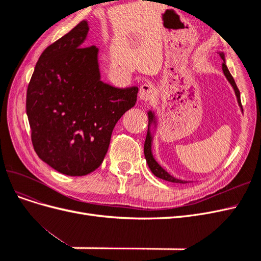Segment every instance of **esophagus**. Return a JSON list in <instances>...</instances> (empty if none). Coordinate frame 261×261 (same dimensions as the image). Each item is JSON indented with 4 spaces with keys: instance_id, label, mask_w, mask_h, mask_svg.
Returning a JSON list of instances; mask_svg holds the SVG:
<instances>
[{
    "instance_id": "obj_1",
    "label": "esophagus",
    "mask_w": 261,
    "mask_h": 261,
    "mask_svg": "<svg viewBox=\"0 0 261 261\" xmlns=\"http://www.w3.org/2000/svg\"><path fill=\"white\" fill-rule=\"evenodd\" d=\"M156 96V90L155 87L151 83H146L141 85L140 90H139V97L141 100L144 101H151Z\"/></svg>"
}]
</instances>
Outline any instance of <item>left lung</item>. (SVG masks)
<instances>
[{
  "mask_svg": "<svg viewBox=\"0 0 261 261\" xmlns=\"http://www.w3.org/2000/svg\"><path fill=\"white\" fill-rule=\"evenodd\" d=\"M220 57L224 60V54H223V53H220ZM222 70H223V73H224L225 77L227 78V81L230 82V84L232 85V87L234 88L236 97H238L239 105H240V107L242 108L240 90H239V88H238V86H236L235 81H234V78L232 77L231 73L228 72V69H227V67H226V65H225V63H222ZM242 110H243V108H242ZM148 116H149V125H150V123L153 122V120H154V115H153L152 112H149V113H148ZM144 151H145V156H146V160H147V163H148V165H149V168H150V170H151V172L153 173V174H154L156 177L162 178V179L168 180V181H172V183H181V184L187 183V181H185V180L177 179V178H175V177H173L172 175H170L169 173H168L167 171H165V170H163V169L161 168V165H159V163H158V162L154 160V158H153L152 152H151V135H150L149 129H148V132H147V136H146V140H145Z\"/></svg>",
  "mask_w": 261,
  "mask_h": 261,
  "instance_id": "left-lung-1",
  "label": "left lung"
}]
</instances>
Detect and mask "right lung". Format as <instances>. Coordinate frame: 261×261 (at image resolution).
I'll list each match as a JSON object with an SVG mask.
<instances>
[{"mask_svg": "<svg viewBox=\"0 0 261 261\" xmlns=\"http://www.w3.org/2000/svg\"><path fill=\"white\" fill-rule=\"evenodd\" d=\"M81 21L46 48L27 89L31 141L42 161L83 176L100 167L115 124L137 100V87L115 88L100 80L97 46H84Z\"/></svg>", "mask_w": 261, "mask_h": 261, "instance_id": "obj_1", "label": "right lung"}]
</instances>
